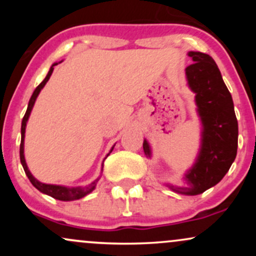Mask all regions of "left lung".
Segmentation results:
<instances>
[{"instance_id":"1","label":"left lung","mask_w":256,"mask_h":256,"mask_svg":"<svg viewBox=\"0 0 256 256\" xmlns=\"http://www.w3.org/2000/svg\"><path fill=\"white\" fill-rule=\"evenodd\" d=\"M188 55L194 61L185 68V73L190 89L196 94L202 122L201 148L196 162L185 174L189 186L170 188L184 195H198L218 184L230 170L237 154L238 124L231 94L213 58L200 52H189ZM143 150L146 156H152L146 140Z\"/></svg>"}]
</instances>
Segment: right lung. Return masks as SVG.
Segmentation results:
<instances>
[{"label": "right lung", "instance_id": "add662e5", "mask_svg": "<svg viewBox=\"0 0 256 256\" xmlns=\"http://www.w3.org/2000/svg\"><path fill=\"white\" fill-rule=\"evenodd\" d=\"M58 64H52V66L50 67V70H49L48 74H46V77L44 78V80L40 83L38 86L36 88V90L34 91V94H32L30 101H28V110H26L24 118H22V142H20V161H22V165L24 167V171L26 173V176H28V178L30 179V182L32 183L36 189L40 190V192L43 194H46V195L52 196V198H56V200H60V201H74V200H79L82 198H84V196H86L88 194H90L92 192L94 189H95L96 186V183L98 182V178L96 179L95 182H92L89 186H85V188H80V186H77V188H67V186H62V185H52V184H44V183H40V182H38L36 178L34 177V176L31 174V172L28 171V165H26V161H25V156H24V138H25V128H26V122H28V116H30L31 114V110L32 108H34V102H36V98L38 96V94L40 92V90L43 89L44 85L46 84V82L49 80V78H50L52 71H54V66ZM114 146H112L110 152H108V155L110 154L112 150H113Z\"/></svg>", "mask_w": 256, "mask_h": 256}]
</instances>
